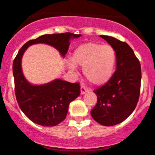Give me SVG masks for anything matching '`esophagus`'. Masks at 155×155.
<instances>
[{"label": "esophagus", "mask_w": 155, "mask_h": 155, "mask_svg": "<svg viewBox=\"0 0 155 155\" xmlns=\"http://www.w3.org/2000/svg\"><path fill=\"white\" fill-rule=\"evenodd\" d=\"M80 91H81V94H85L86 92H88V89L87 88H85V87L81 86Z\"/></svg>", "instance_id": "1"}]
</instances>
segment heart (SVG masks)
<instances>
[{"label": "heart", "mask_w": 155, "mask_h": 155, "mask_svg": "<svg viewBox=\"0 0 155 155\" xmlns=\"http://www.w3.org/2000/svg\"><path fill=\"white\" fill-rule=\"evenodd\" d=\"M117 55L109 45L88 42L79 45L73 52L72 61L67 66L72 70L76 65L83 67V74L95 85H103L109 82L114 75Z\"/></svg>", "instance_id": "1"}]
</instances>
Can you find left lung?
Here are the masks:
<instances>
[{"label": "left lung", "instance_id": "8db88e82", "mask_svg": "<svg viewBox=\"0 0 155 155\" xmlns=\"http://www.w3.org/2000/svg\"><path fill=\"white\" fill-rule=\"evenodd\" d=\"M114 48L117 70L103 86L94 90L97 101L91 115L99 124L117 125L133 112L140 94L142 70L139 60L127 43L115 38L100 35Z\"/></svg>", "mask_w": 155, "mask_h": 155}]
</instances>
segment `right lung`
Instances as JSON below:
<instances>
[{
  "instance_id": "obj_1",
  "label": "right lung",
  "mask_w": 155,
  "mask_h": 155,
  "mask_svg": "<svg viewBox=\"0 0 155 155\" xmlns=\"http://www.w3.org/2000/svg\"><path fill=\"white\" fill-rule=\"evenodd\" d=\"M81 35L70 32L44 35L25 43L15 58L13 73L16 101L21 110L35 124L54 127L65 120L70 103L80 94V85L60 79L42 85H32L22 73L21 64L24 52L29 46L41 43L56 48L64 58L70 40Z\"/></svg>"
}]
</instances>
